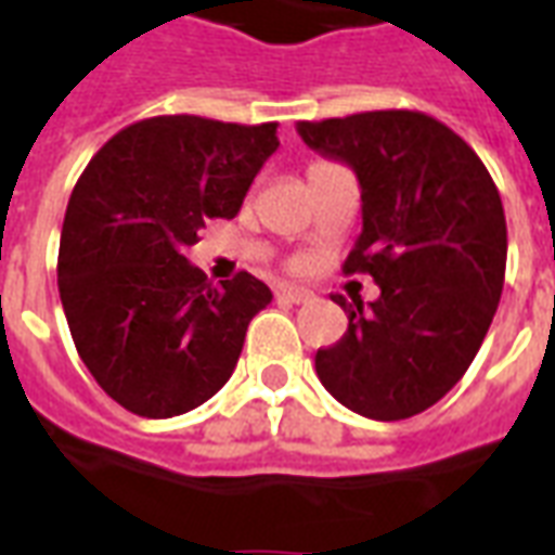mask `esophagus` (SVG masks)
Returning a JSON list of instances; mask_svg holds the SVG:
<instances>
[{
  "instance_id": "obj_1",
  "label": "esophagus",
  "mask_w": 555,
  "mask_h": 555,
  "mask_svg": "<svg viewBox=\"0 0 555 555\" xmlns=\"http://www.w3.org/2000/svg\"><path fill=\"white\" fill-rule=\"evenodd\" d=\"M274 298H278V301L307 304V301H312L315 295H312L310 289H304V286H281V289H274Z\"/></svg>"
}]
</instances>
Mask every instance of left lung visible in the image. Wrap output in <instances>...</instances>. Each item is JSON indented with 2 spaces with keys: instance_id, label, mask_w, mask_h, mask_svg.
Listing matches in <instances>:
<instances>
[{
  "instance_id": "left-lung-1",
  "label": "left lung",
  "mask_w": 555,
  "mask_h": 555,
  "mask_svg": "<svg viewBox=\"0 0 555 555\" xmlns=\"http://www.w3.org/2000/svg\"><path fill=\"white\" fill-rule=\"evenodd\" d=\"M298 134L360 178L362 233L345 274L380 298L333 295L348 331L315 353L333 398L374 421L418 415L460 383L489 333L506 274V216L489 169L421 111L298 122Z\"/></svg>"
}]
</instances>
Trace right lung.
I'll use <instances>...</instances> for the list:
<instances>
[{"mask_svg":"<svg viewBox=\"0 0 555 555\" xmlns=\"http://www.w3.org/2000/svg\"><path fill=\"white\" fill-rule=\"evenodd\" d=\"M278 122L152 116L95 152L66 204L57 289L78 357L119 406L172 418L222 389L272 301L254 274L214 286L186 262L207 219H233Z\"/></svg>","mask_w":555,"mask_h":555,"instance_id":"add662e5","label":"right lung"}]
</instances>
